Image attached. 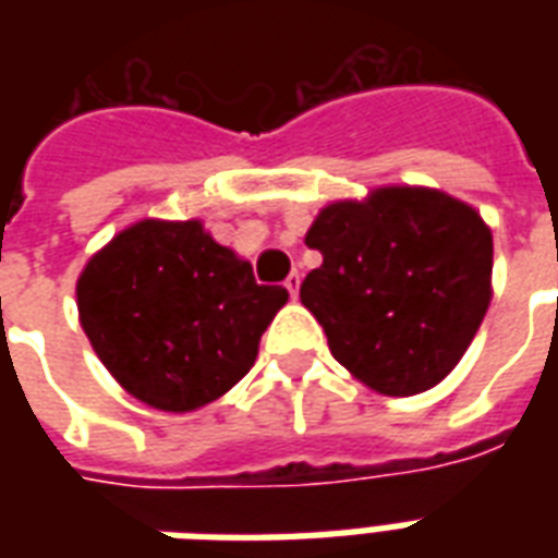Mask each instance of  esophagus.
Returning a JSON list of instances; mask_svg holds the SVG:
<instances>
[{
    "instance_id": "34e87169",
    "label": "esophagus",
    "mask_w": 558,
    "mask_h": 558,
    "mask_svg": "<svg viewBox=\"0 0 558 558\" xmlns=\"http://www.w3.org/2000/svg\"><path fill=\"white\" fill-rule=\"evenodd\" d=\"M283 287H287V292H290L292 299H299V287H302V278H299V271H292L290 278L283 280Z\"/></svg>"
}]
</instances>
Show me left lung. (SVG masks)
Returning a JSON list of instances; mask_svg holds the SVG:
<instances>
[{
	"mask_svg": "<svg viewBox=\"0 0 558 558\" xmlns=\"http://www.w3.org/2000/svg\"><path fill=\"white\" fill-rule=\"evenodd\" d=\"M304 244L323 254L302 283L328 350L388 398L439 386L493 299V232L436 187L388 184L319 208Z\"/></svg>",
	"mask_w": 558,
	"mask_h": 558,
	"instance_id": "1",
	"label": "left lung"
}]
</instances>
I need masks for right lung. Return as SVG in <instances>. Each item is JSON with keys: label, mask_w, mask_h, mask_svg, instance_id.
Segmentation results:
<instances>
[{"label": "right lung", "mask_w": 558, "mask_h": 558, "mask_svg": "<svg viewBox=\"0 0 558 558\" xmlns=\"http://www.w3.org/2000/svg\"><path fill=\"white\" fill-rule=\"evenodd\" d=\"M203 220L146 218L92 254L77 278L80 326L131 398L194 412L227 395L256 362L287 304Z\"/></svg>", "instance_id": "obj_1"}]
</instances>
